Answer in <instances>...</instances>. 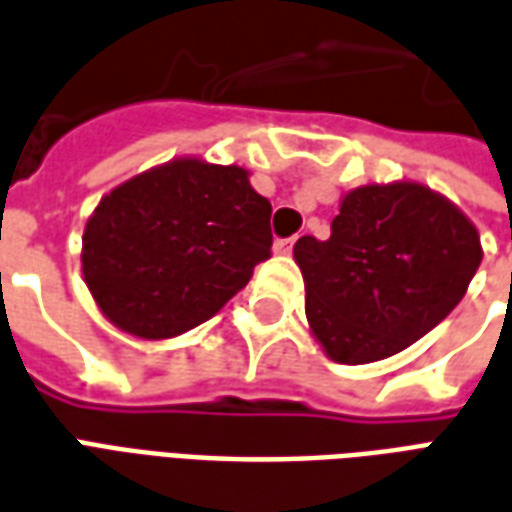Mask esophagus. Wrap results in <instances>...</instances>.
Returning <instances> with one entry per match:
<instances>
[{
	"label": "esophagus",
	"mask_w": 512,
	"mask_h": 512,
	"mask_svg": "<svg viewBox=\"0 0 512 512\" xmlns=\"http://www.w3.org/2000/svg\"><path fill=\"white\" fill-rule=\"evenodd\" d=\"M293 241L296 238H277L274 241V255H288L290 249H293Z\"/></svg>",
	"instance_id": "obj_1"
}]
</instances>
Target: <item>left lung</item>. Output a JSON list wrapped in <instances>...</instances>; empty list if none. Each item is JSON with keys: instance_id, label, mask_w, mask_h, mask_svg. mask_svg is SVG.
Returning <instances> with one entry per match:
<instances>
[{"instance_id": "8db88e82", "label": "left lung", "mask_w": 512, "mask_h": 512, "mask_svg": "<svg viewBox=\"0 0 512 512\" xmlns=\"http://www.w3.org/2000/svg\"><path fill=\"white\" fill-rule=\"evenodd\" d=\"M293 257L315 340L340 365H367L417 343L455 310L483 246L458 205L397 180L348 191L332 235H304Z\"/></svg>"}]
</instances>
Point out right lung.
<instances>
[{"label":"right lung","mask_w":512,"mask_h":512,"mask_svg":"<svg viewBox=\"0 0 512 512\" xmlns=\"http://www.w3.org/2000/svg\"><path fill=\"white\" fill-rule=\"evenodd\" d=\"M271 202L244 167L172 158L101 197L82 274L120 332L169 340L200 326L271 257Z\"/></svg>","instance_id":"1"}]
</instances>
